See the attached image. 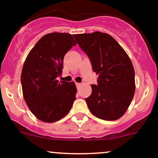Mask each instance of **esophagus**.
<instances>
[{"instance_id":"obj_1","label":"esophagus","mask_w":158,"mask_h":158,"mask_svg":"<svg viewBox=\"0 0 158 158\" xmlns=\"http://www.w3.org/2000/svg\"><path fill=\"white\" fill-rule=\"evenodd\" d=\"M80 85H81V83H79V82H76V86H77V88H78V87H79Z\"/></svg>"}]
</instances>
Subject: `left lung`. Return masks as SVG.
I'll list each match as a JSON object with an SVG mask.
<instances>
[{
    "mask_svg": "<svg viewBox=\"0 0 158 158\" xmlns=\"http://www.w3.org/2000/svg\"><path fill=\"white\" fill-rule=\"evenodd\" d=\"M98 76L97 85L85 98L93 115L106 121L122 117L130 106L135 91V70L130 58L108 33L94 32L74 35Z\"/></svg>",
    "mask_w": 158,
    "mask_h": 158,
    "instance_id": "left-lung-1",
    "label": "left lung"
}]
</instances>
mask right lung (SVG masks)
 <instances>
[{"label":"right lung","instance_id":"1","mask_svg":"<svg viewBox=\"0 0 158 158\" xmlns=\"http://www.w3.org/2000/svg\"><path fill=\"white\" fill-rule=\"evenodd\" d=\"M73 36L51 33L38 40L27 56L21 73L23 95L39 120L55 122L69 113L77 92L74 82L57 80L64 56L76 46Z\"/></svg>","mask_w":158,"mask_h":158}]
</instances>
